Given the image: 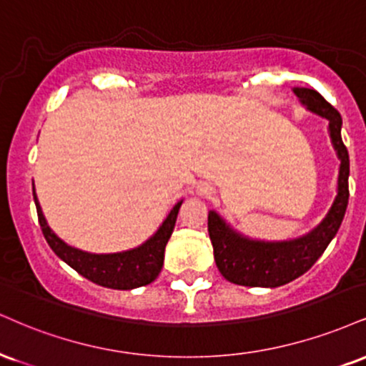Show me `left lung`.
I'll use <instances>...</instances> for the list:
<instances>
[{
    "mask_svg": "<svg viewBox=\"0 0 366 366\" xmlns=\"http://www.w3.org/2000/svg\"><path fill=\"white\" fill-rule=\"evenodd\" d=\"M293 92L309 111L329 121V136L341 162L337 175V196L325 218L314 230L298 239L283 242L249 239L233 230L217 211L211 209L208 214V232L213 244L214 262L223 278L230 283L276 288L297 280L324 254L345 218L350 197V155L341 138V114L312 88H293Z\"/></svg>",
    "mask_w": 366,
    "mask_h": 366,
    "instance_id": "obj_1",
    "label": "left lung"
}]
</instances>
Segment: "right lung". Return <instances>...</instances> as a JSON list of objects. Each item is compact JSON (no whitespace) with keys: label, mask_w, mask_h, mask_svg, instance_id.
<instances>
[{"label":"right lung","mask_w":366,"mask_h":366,"mask_svg":"<svg viewBox=\"0 0 366 366\" xmlns=\"http://www.w3.org/2000/svg\"><path fill=\"white\" fill-rule=\"evenodd\" d=\"M34 201L44 237L57 257L63 259L76 272H80L83 278L112 290L139 288V286L149 285L157 280L162 266H164L165 245L174 232L175 219H177L180 204H182V201H179L172 208L169 217L164 219L160 228L139 247L116 254H90L71 247L51 230L44 218L37 196H35V189Z\"/></svg>","instance_id":"1"}]
</instances>
